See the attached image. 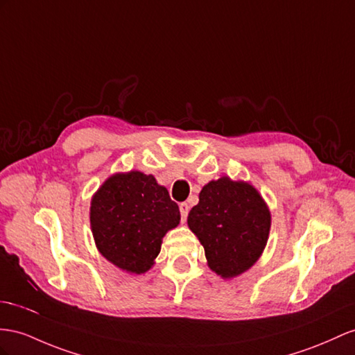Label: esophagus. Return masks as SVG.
<instances>
[{
  "instance_id": "1",
  "label": "esophagus",
  "mask_w": 355,
  "mask_h": 355,
  "mask_svg": "<svg viewBox=\"0 0 355 355\" xmlns=\"http://www.w3.org/2000/svg\"><path fill=\"white\" fill-rule=\"evenodd\" d=\"M180 213H181V220L186 222L187 214H189V204L187 202H181L180 204Z\"/></svg>"
}]
</instances>
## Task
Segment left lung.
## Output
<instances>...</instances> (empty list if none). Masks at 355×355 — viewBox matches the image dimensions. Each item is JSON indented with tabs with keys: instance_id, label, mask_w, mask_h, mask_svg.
Listing matches in <instances>:
<instances>
[{
	"instance_id": "left-lung-1",
	"label": "left lung",
	"mask_w": 355,
	"mask_h": 355,
	"mask_svg": "<svg viewBox=\"0 0 355 355\" xmlns=\"http://www.w3.org/2000/svg\"><path fill=\"white\" fill-rule=\"evenodd\" d=\"M187 225L204 246L210 270L222 279H232L261 258L267 246L271 213L250 183L225 175L202 187Z\"/></svg>"
}]
</instances>
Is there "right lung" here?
<instances>
[{"mask_svg":"<svg viewBox=\"0 0 355 355\" xmlns=\"http://www.w3.org/2000/svg\"><path fill=\"white\" fill-rule=\"evenodd\" d=\"M180 219L168 189L141 171L116 172L91 198L89 225L97 250L130 275H144L154 266L163 237Z\"/></svg>","mask_w":355,"mask_h":355,"instance_id":"right-lung-1","label":"right lung"}]
</instances>
